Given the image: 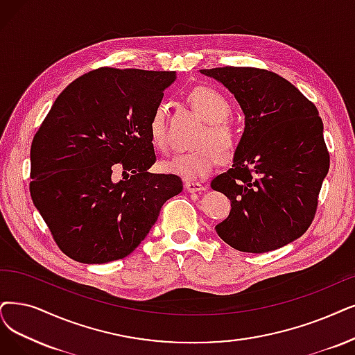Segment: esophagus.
Returning a JSON list of instances; mask_svg holds the SVG:
<instances>
[{
  "label": "esophagus",
  "mask_w": 355,
  "mask_h": 355,
  "mask_svg": "<svg viewBox=\"0 0 355 355\" xmlns=\"http://www.w3.org/2000/svg\"><path fill=\"white\" fill-rule=\"evenodd\" d=\"M185 189L188 192H201L205 189V187L200 182H187L185 183Z\"/></svg>",
  "instance_id": "1"
}]
</instances>
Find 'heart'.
I'll return each mask as SVG.
<instances>
[{
    "label": "heart",
    "mask_w": 355,
    "mask_h": 355,
    "mask_svg": "<svg viewBox=\"0 0 355 355\" xmlns=\"http://www.w3.org/2000/svg\"><path fill=\"white\" fill-rule=\"evenodd\" d=\"M188 102L202 121L205 128L196 138L198 148L187 153L175 154L162 162L163 172L182 178L183 180H198L214 172L223 159H230L234 154L239 138L234 126L227 121L232 113L229 101L216 89L196 87L188 94ZM150 138L154 147L162 151L168 148V134L166 123V107L157 105L153 110L148 122Z\"/></svg>",
    "instance_id": "heart-1"
}]
</instances>
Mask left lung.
<instances>
[{
  "mask_svg": "<svg viewBox=\"0 0 355 355\" xmlns=\"http://www.w3.org/2000/svg\"><path fill=\"white\" fill-rule=\"evenodd\" d=\"M201 74L229 89L245 113L233 166L211 182L232 202L229 217L216 225L217 234L249 253L291 243L313 221L329 170L316 106L272 71L223 67Z\"/></svg>",
  "mask_w": 355,
  "mask_h": 355,
  "instance_id": "8db88e82",
  "label": "left lung"
}]
</instances>
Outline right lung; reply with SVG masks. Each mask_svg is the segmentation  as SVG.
<instances>
[{
	"label": "right lung",
	"instance_id": "right-lung-1",
	"mask_svg": "<svg viewBox=\"0 0 355 355\" xmlns=\"http://www.w3.org/2000/svg\"><path fill=\"white\" fill-rule=\"evenodd\" d=\"M175 80V71L98 68L67 86L42 122L31 148V195L71 259L128 257L182 192L179 176L148 172V122ZM118 166L124 179L115 182Z\"/></svg>",
	"mask_w": 355,
	"mask_h": 355
}]
</instances>
